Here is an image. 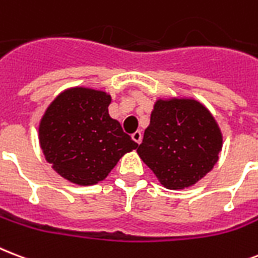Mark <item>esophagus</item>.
<instances>
[{
    "label": "esophagus",
    "instance_id": "1",
    "mask_svg": "<svg viewBox=\"0 0 258 258\" xmlns=\"http://www.w3.org/2000/svg\"><path fill=\"white\" fill-rule=\"evenodd\" d=\"M131 138H133V141H135V142L139 145V143H141V141H142V134L139 133V131H135V133L131 135Z\"/></svg>",
    "mask_w": 258,
    "mask_h": 258
}]
</instances>
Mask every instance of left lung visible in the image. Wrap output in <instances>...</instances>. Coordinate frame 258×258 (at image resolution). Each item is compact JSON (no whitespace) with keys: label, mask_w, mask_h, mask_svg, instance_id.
Listing matches in <instances>:
<instances>
[{"label":"left lung","mask_w":258,"mask_h":258,"mask_svg":"<svg viewBox=\"0 0 258 258\" xmlns=\"http://www.w3.org/2000/svg\"><path fill=\"white\" fill-rule=\"evenodd\" d=\"M221 128L203 104L186 97L158 98L138 147L141 160L168 189H185L219 160Z\"/></svg>","instance_id":"1"}]
</instances>
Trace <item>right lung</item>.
Instances as JSON below:
<instances>
[{"label":"right lung","mask_w":258,"mask_h":258,"mask_svg":"<svg viewBox=\"0 0 258 258\" xmlns=\"http://www.w3.org/2000/svg\"><path fill=\"white\" fill-rule=\"evenodd\" d=\"M111 94L85 86L69 88L47 107L39 123L46 161L77 185L103 181L138 143L108 113Z\"/></svg>","instance_id":"1"}]
</instances>
